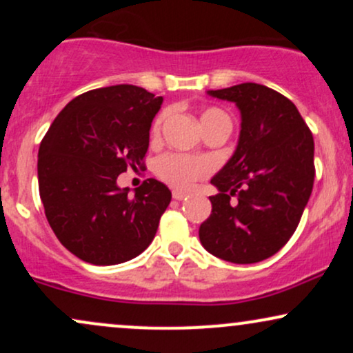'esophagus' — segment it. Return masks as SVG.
I'll return each mask as SVG.
<instances>
[{"label": "esophagus", "mask_w": 353, "mask_h": 353, "mask_svg": "<svg viewBox=\"0 0 353 353\" xmlns=\"http://www.w3.org/2000/svg\"><path fill=\"white\" fill-rule=\"evenodd\" d=\"M172 197H174V199H176V201H184L185 197H188V194H185V192H181V190H174V192H172Z\"/></svg>", "instance_id": "1"}]
</instances>
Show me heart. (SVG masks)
<instances>
[{
	"mask_svg": "<svg viewBox=\"0 0 353 353\" xmlns=\"http://www.w3.org/2000/svg\"><path fill=\"white\" fill-rule=\"evenodd\" d=\"M165 117V111L161 112L159 116L154 119L151 128V136L157 137L161 132V125ZM219 121H229L228 114L219 108H205L201 112V124L202 128H209V125L219 123ZM154 171L157 177L165 182L171 188L177 190H190L197 182L205 179L210 172H212V164L209 159L202 156H189V154L179 152H168L157 157L156 164H154Z\"/></svg>",
	"mask_w": 353,
	"mask_h": 353,
	"instance_id": "obj_1",
	"label": "heart"
}]
</instances>
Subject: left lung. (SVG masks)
Listing matches in <instances>:
<instances>
[{
  "label": "left lung",
  "mask_w": 353,
  "mask_h": 353,
  "mask_svg": "<svg viewBox=\"0 0 353 353\" xmlns=\"http://www.w3.org/2000/svg\"><path fill=\"white\" fill-rule=\"evenodd\" d=\"M241 109L234 156L210 179L219 194L199 228L204 249L234 264L272 257L297 229L314 188V137L295 104L255 83L209 91Z\"/></svg>",
  "instance_id": "obj_1"
}]
</instances>
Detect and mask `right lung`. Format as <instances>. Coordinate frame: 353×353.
Here are the masks:
<instances>
[{
  "instance_id": "add662e5",
  "label": "right lung",
  "mask_w": 353,
  "mask_h": 353,
  "mask_svg": "<svg viewBox=\"0 0 353 353\" xmlns=\"http://www.w3.org/2000/svg\"><path fill=\"white\" fill-rule=\"evenodd\" d=\"M161 104V96L132 84L92 89L68 103L44 134L38 152L44 214L81 261L123 264L156 236L171 190L151 177L129 196L116 181L129 168H144Z\"/></svg>"
}]
</instances>
